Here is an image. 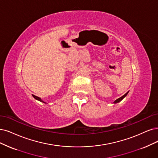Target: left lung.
<instances>
[{
	"mask_svg": "<svg viewBox=\"0 0 158 158\" xmlns=\"http://www.w3.org/2000/svg\"><path fill=\"white\" fill-rule=\"evenodd\" d=\"M127 93H128V92H127V93H126V94L124 95V96H122V97H120V98H118V99H117V100H115L114 101V103H118V102H120L122 100V99H123L124 97H126V95L127 94Z\"/></svg>",
	"mask_w": 158,
	"mask_h": 158,
	"instance_id": "obj_1",
	"label": "left lung"
}]
</instances>
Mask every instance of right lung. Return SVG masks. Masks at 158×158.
<instances>
[{
	"label": "right lung",
	"instance_id": "1",
	"mask_svg": "<svg viewBox=\"0 0 158 158\" xmlns=\"http://www.w3.org/2000/svg\"><path fill=\"white\" fill-rule=\"evenodd\" d=\"M33 96V97L36 99V100H39V101H40V102H44L42 100H41V99L39 98V97H38V96H34V95H32ZM44 103H45V102H44Z\"/></svg>",
	"mask_w": 158,
	"mask_h": 158
}]
</instances>
